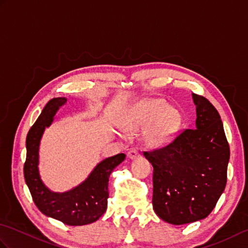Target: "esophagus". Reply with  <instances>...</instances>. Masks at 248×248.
<instances>
[{
    "mask_svg": "<svg viewBox=\"0 0 248 248\" xmlns=\"http://www.w3.org/2000/svg\"><path fill=\"white\" fill-rule=\"evenodd\" d=\"M139 156H140V154H139L138 150L132 149V150H130L128 152V157H129L130 160H134V159H136V157H139Z\"/></svg>",
    "mask_w": 248,
    "mask_h": 248,
    "instance_id": "obj_1",
    "label": "esophagus"
}]
</instances>
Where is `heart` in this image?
Instances as JSON below:
<instances>
[{"mask_svg":"<svg viewBox=\"0 0 248 248\" xmlns=\"http://www.w3.org/2000/svg\"><path fill=\"white\" fill-rule=\"evenodd\" d=\"M181 117L179 110L170 108L162 99H147L131 108L123 118V127L144 132L146 144L152 148L167 145L177 132Z\"/></svg>","mask_w":248,"mask_h":248,"instance_id":"1","label":"heart"}]
</instances>
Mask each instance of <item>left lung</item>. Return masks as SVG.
Listing matches in <instances>:
<instances>
[{"instance_id":"1","label":"left lung","mask_w":248,"mask_h":248,"mask_svg":"<svg viewBox=\"0 0 248 248\" xmlns=\"http://www.w3.org/2000/svg\"><path fill=\"white\" fill-rule=\"evenodd\" d=\"M195 129L144 155L154 166L152 205L166 223L183 225L212 212L227 182L230 150L220 116L207 99L192 93Z\"/></svg>"}]
</instances>
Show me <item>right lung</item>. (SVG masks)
Segmentation results:
<instances>
[{
  "label": "right lung",
  "mask_w": 248,
  "mask_h": 248,
  "mask_svg": "<svg viewBox=\"0 0 248 248\" xmlns=\"http://www.w3.org/2000/svg\"><path fill=\"white\" fill-rule=\"evenodd\" d=\"M66 102L64 97L50 100L30 129L26 136L24 179L41 213L66 225L83 226L96 222L107 211L108 178L114 168L124 160L125 155H116L98 163L85 180L69 191H51L39 173V146L46 128L50 127L57 110Z\"/></svg>",
  "instance_id": "right-lung-1"
}]
</instances>
